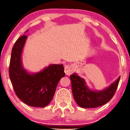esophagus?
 I'll return each mask as SVG.
<instances>
[{
  "instance_id": "1",
  "label": "esophagus",
  "mask_w": 130,
  "mask_h": 130,
  "mask_svg": "<svg viewBox=\"0 0 130 130\" xmlns=\"http://www.w3.org/2000/svg\"><path fill=\"white\" fill-rule=\"evenodd\" d=\"M65 73L67 74V75H70L72 73H73L74 69L73 67L70 65H67L65 66Z\"/></svg>"
}]
</instances>
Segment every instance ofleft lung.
Returning a JSON list of instances; mask_svg holds the SVG:
<instances>
[{"label": "left lung", "instance_id": "obj_1", "mask_svg": "<svg viewBox=\"0 0 130 130\" xmlns=\"http://www.w3.org/2000/svg\"><path fill=\"white\" fill-rule=\"evenodd\" d=\"M120 76L102 91L92 90L87 85L85 80L74 73L70 75L72 90L76 102L84 108H96L106 104L112 98L117 89Z\"/></svg>", "mask_w": 130, "mask_h": 130}]
</instances>
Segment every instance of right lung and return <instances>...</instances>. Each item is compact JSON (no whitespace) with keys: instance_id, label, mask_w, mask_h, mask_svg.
Here are the masks:
<instances>
[{"instance_id":"obj_1","label":"right lung","mask_w":130,"mask_h":130,"mask_svg":"<svg viewBox=\"0 0 130 130\" xmlns=\"http://www.w3.org/2000/svg\"><path fill=\"white\" fill-rule=\"evenodd\" d=\"M27 38L25 35L21 36L12 47L10 78L19 99L30 106L43 108L51 102L57 84L65 76L64 68L62 64H51L37 73L27 72L22 62V54Z\"/></svg>"}]
</instances>
